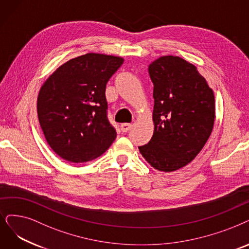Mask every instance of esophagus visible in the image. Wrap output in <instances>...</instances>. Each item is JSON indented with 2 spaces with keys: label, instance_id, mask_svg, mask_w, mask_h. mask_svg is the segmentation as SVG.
Segmentation results:
<instances>
[{
  "label": "esophagus",
  "instance_id": "1",
  "mask_svg": "<svg viewBox=\"0 0 249 249\" xmlns=\"http://www.w3.org/2000/svg\"><path fill=\"white\" fill-rule=\"evenodd\" d=\"M131 127H132V124H122L121 130H122V132L126 133L127 131L131 130Z\"/></svg>",
  "mask_w": 249,
  "mask_h": 249
}]
</instances>
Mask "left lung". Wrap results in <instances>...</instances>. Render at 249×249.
<instances>
[{
  "label": "left lung",
  "instance_id": "obj_1",
  "mask_svg": "<svg viewBox=\"0 0 249 249\" xmlns=\"http://www.w3.org/2000/svg\"><path fill=\"white\" fill-rule=\"evenodd\" d=\"M154 85V132L139 147L146 161L171 173L191 162L210 138L215 102L197 67L178 56H162L148 68Z\"/></svg>",
  "mask_w": 249,
  "mask_h": 249
}]
</instances>
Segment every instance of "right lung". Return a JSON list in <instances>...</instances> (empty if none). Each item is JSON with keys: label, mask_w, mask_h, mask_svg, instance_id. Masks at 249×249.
Here are the masks:
<instances>
[{"label": "right lung", "mask_w": 249, "mask_h": 249, "mask_svg": "<svg viewBox=\"0 0 249 249\" xmlns=\"http://www.w3.org/2000/svg\"><path fill=\"white\" fill-rule=\"evenodd\" d=\"M124 58L88 53L50 75L37 96V116L52 150L69 162L91 161L116 138L108 122L106 84Z\"/></svg>", "instance_id": "obj_1"}]
</instances>
